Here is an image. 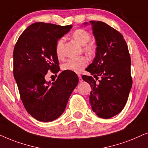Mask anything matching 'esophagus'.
<instances>
[{"mask_svg":"<svg viewBox=\"0 0 148 148\" xmlns=\"http://www.w3.org/2000/svg\"><path fill=\"white\" fill-rule=\"evenodd\" d=\"M78 78H79V82H82V77H81V76L80 75H78Z\"/></svg>","mask_w":148,"mask_h":148,"instance_id":"obj_1","label":"esophagus"}]
</instances>
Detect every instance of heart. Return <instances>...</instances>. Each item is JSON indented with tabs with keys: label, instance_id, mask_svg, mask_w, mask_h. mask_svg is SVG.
<instances>
[{
	"label": "heart",
	"instance_id": "1",
	"mask_svg": "<svg viewBox=\"0 0 148 148\" xmlns=\"http://www.w3.org/2000/svg\"><path fill=\"white\" fill-rule=\"evenodd\" d=\"M73 38L78 43L81 45H84L90 39V34L87 31L82 29H76L73 32ZM64 40L62 38L58 41L56 45V54L58 57L62 56V49ZM84 50L88 53H93L95 50V47L93 44H88L84 47ZM88 61L85 57L81 56L78 58H70L67 60L62 64V68L64 71H71L75 73H80L87 66Z\"/></svg>",
	"mask_w": 148,
	"mask_h": 148
}]
</instances>
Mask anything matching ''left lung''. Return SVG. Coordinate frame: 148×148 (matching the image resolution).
Masks as SVG:
<instances>
[{"mask_svg":"<svg viewBox=\"0 0 148 148\" xmlns=\"http://www.w3.org/2000/svg\"><path fill=\"white\" fill-rule=\"evenodd\" d=\"M90 23L96 40V54L86 69L92 76L82 78L91 87L89 102L92 111L102 119H110L123 110L129 97L133 82L131 57L119 31L103 21Z\"/></svg>","mask_w":148,"mask_h":148,"instance_id":"left-lung-1","label":"left lung"}]
</instances>
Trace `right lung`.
Listing matches in <instances>:
<instances>
[{
	"instance_id": "obj_1",
	"label": "right lung",
	"mask_w": 148,
	"mask_h": 148,
	"mask_svg": "<svg viewBox=\"0 0 148 148\" xmlns=\"http://www.w3.org/2000/svg\"><path fill=\"white\" fill-rule=\"evenodd\" d=\"M72 27L34 23L23 31L15 45L13 75L21 99L27 112L39 121L58 119L78 83V76L71 71H63L53 82L45 78L49 71L53 74L60 71L56 45Z\"/></svg>"
}]
</instances>
